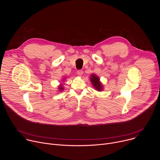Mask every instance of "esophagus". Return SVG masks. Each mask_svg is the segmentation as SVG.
I'll return each mask as SVG.
<instances>
[{
  "mask_svg": "<svg viewBox=\"0 0 160 160\" xmlns=\"http://www.w3.org/2000/svg\"><path fill=\"white\" fill-rule=\"evenodd\" d=\"M82 74H83V71H82V70H78V71H77V75H78V76L81 77V76L82 75Z\"/></svg>",
  "mask_w": 160,
  "mask_h": 160,
  "instance_id": "esophagus-1",
  "label": "esophagus"
}]
</instances>
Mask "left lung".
Segmentation results:
<instances>
[{"instance_id": "obj_1", "label": "left lung", "mask_w": 160, "mask_h": 160, "mask_svg": "<svg viewBox=\"0 0 160 160\" xmlns=\"http://www.w3.org/2000/svg\"><path fill=\"white\" fill-rule=\"evenodd\" d=\"M90 80L91 83H92V85L93 87L97 90L99 91V92H101V91L103 90V85L100 81V78L98 76H97L95 73H92L90 75Z\"/></svg>"}]
</instances>
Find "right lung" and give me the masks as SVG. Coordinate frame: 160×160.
I'll return each mask as SVG.
<instances>
[{
	"mask_svg": "<svg viewBox=\"0 0 160 160\" xmlns=\"http://www.w3.org/2000/svg\"><path fill=\"white\" fill-rule=\"evenodd\" d=\"M65 79H66L65 78H63V79H62V82H63ZM63 85L62 83H61L60 85L58 86V87H58V90H59V92H61V91H62V90H64V87H63V85Z\"/></svg>",
	"mask_w": 160,
	"mask_h": 160,
	"instance_id": "right-lung-1",
	"label": "right lung"
}]
</instances>
